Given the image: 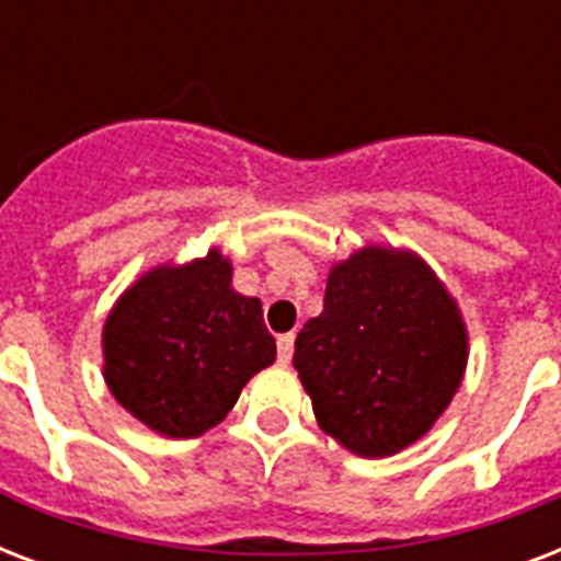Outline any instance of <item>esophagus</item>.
Returning <instances> with one entry per match:
<instances>
[{
	"mask_svg": "<svg viewBox=\"0 0 561 561\" xmlns=\"http://www.w3.org/2000/svg\"><path fill=\"white\" fill-rule=\"evenodd\" d=\"M276 350H279V360L282 364H288L294 358V334H279V341H276Z\"/></svg>",
	"mask_w": 561,
	"mask_h": 561,
	"instance_id": "obj_1",
	"label": "esophagus"
}]
</instances>
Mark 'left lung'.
<instances>
[{"instance_id":"1","label":"left lung","mask_w":561,"mask_h":561,"mask_svg":"<svg viewBox=\"0 0 561 561\" xmlns=\"http://www.w3.org/2000/svg\"><path fill=\"white\" fill-rule=\"evenodd\" d=\"M469 332L457 299L413 250L367 244L332 264L320 317L294 343L317 425L358 457H392L460 390Z\"/></svg>"}]
</instances>
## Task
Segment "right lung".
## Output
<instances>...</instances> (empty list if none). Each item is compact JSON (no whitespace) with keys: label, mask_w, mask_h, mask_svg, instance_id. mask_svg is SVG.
Returning a JSON list of instances; mask_svg holds the SVG:
<instances>
[{"label":"right lung","mask_w":561,"mask_h":561,"mask_svg":"<svg viewBox=\"0 0 561 561\" xmlns=\"http://www.w3.org/2000/svg\"><path fill=\"white\" fill-rule=\"evenodd\" d=\"M113 399L153 434L192 439L227 419L244 383L276 360L262 302L232 288L211 247L186 264L145 271L101 329Z\"/></svg>","instance_id":"add662e5"}]
</instances>
